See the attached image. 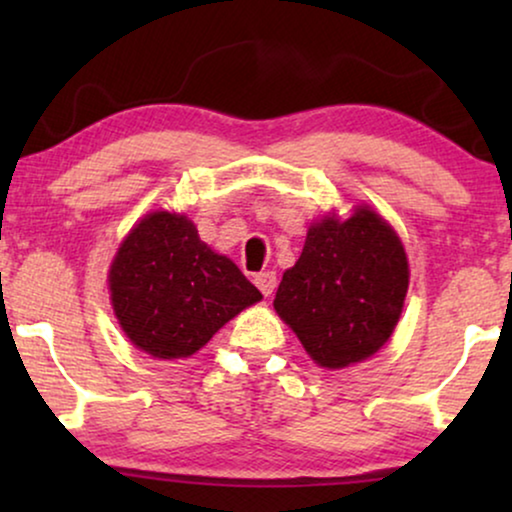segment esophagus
Listing matches in <instances>:
<instances>
[{
	"instance_id": "34e87169",
	"label": "esophagus",
	"mask_w": 512,
	"mask_h": 512,
	"mask_svg": "<svg viewBox=\"0 0 512 512\" xmlns=\"http://www.w3.org/2000/svg\"><path fill=\"white\" fill-rule=\"evenodd\" d=\"M254 282H256L258 289H261L263 296H270V293L275 291V286H277V275L272 270L258 272V275L254 277Z\"/></svg>"
}]
</instances>
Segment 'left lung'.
<instances>
[{"instance_id":"left-lung-1","label":"left lung","mask_w":512,"mask_h":512,"mask_svg":"<svg viewBox=\"0 0 512 512\" xmlns=\"http://www.w3.org/2000/svg\"><path fill=\"white\" fill-rule=\"evenodd\" d=\"M408 256L396 230L359 205L349 219L324 216L284 272L275 310L321 368L366 361L391 338L408 293Z\"/></svg>"}]
</instances>
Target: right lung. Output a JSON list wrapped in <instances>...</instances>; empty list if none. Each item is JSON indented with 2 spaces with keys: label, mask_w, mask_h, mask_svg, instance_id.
<instances>
[{
  "label": "right lung",
  "mask_w": 512,
  "mask_h": 512,
  "mask_svg": "<svg viewBox=\"0 0 512 512\" xmlns=\"http://www.w3.org/2000/svg\"><path fill=\"white\" fill-rule=\"evenodd\" d=\"M109 291L123 333L153 359H186L263 298L230 258L200 240L188 216L165 209L125 235Z\"/></svg>",
  "instance_id": "add662e5"
}]
</instances>
